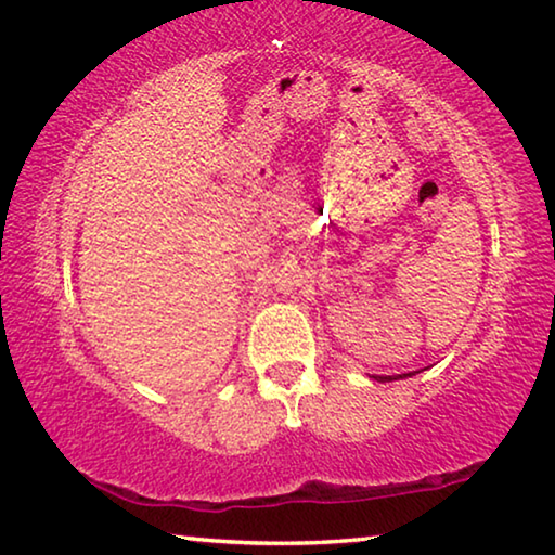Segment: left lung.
Wrapping results in <instances>:
<instances>
[{"label":"left lung","mask_w":555,"mask_h":555,"mask_svg":"<svg viewBox=\"0 0 555 555\" xmlns=\"http://www.w3.org/2000/svg\"><path fill=\"white\" fill-rule=\"evenodd\" d=\"M411 374H413V372H408V374H399V376H396V379H403V376H411ZM372 379H374V382H393V376H379V374H374Z\"/></svg>","instance_id":"1"}]
</instances>
